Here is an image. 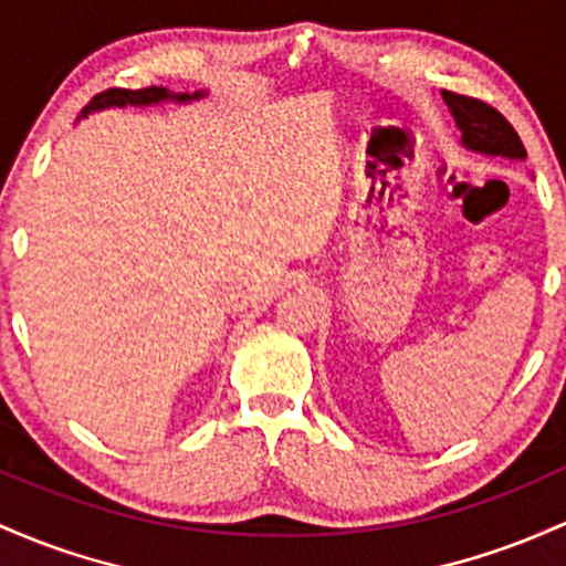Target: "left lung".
Returning <instances> with one entry per match:
<instances>
[{
    "mask_svg": "<svg viewBox=\"0 0 566 566\" xmlns=\"http://www.w3.org/2000/svg\"><path fill=\"white\" fill-rule=\"evenodd\" d=\"M443 102L454 117L459 134H462L464 150H473L489 158L524 160L526 150L521 145L518 134L513 132L511 123L489 104L478 98L459 96V93L443 91Z\"/></svg>",
    "mask_w": 566,
    "mask_h": 566,
    "instance_id": "8db88e82",
    "label": "left lung"
}]
</instances>
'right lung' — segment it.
I'll list each match as a JSON object with an SVG mask.
<instances>
[{
    "label": "right lung",
    "instance_id": "1",
    "mask_svg": "<svg viewBox=\"0 0 566 566\" xmlns=\"http://www.w3.org/2000/svg\"><path fill=\"white\" fill-rule=\"evenodd\" d=\"M207 96V91H196V93H174L169 88H139V91H128V88H109L98 96H93L88 104H85L83 112H80L77 120L93 115V112L102 109H112V107H158V104H190L198 102V98Z\"/></svg>",
    "mask_w": 566,
    "mask_h": 566
}]
</instances>
